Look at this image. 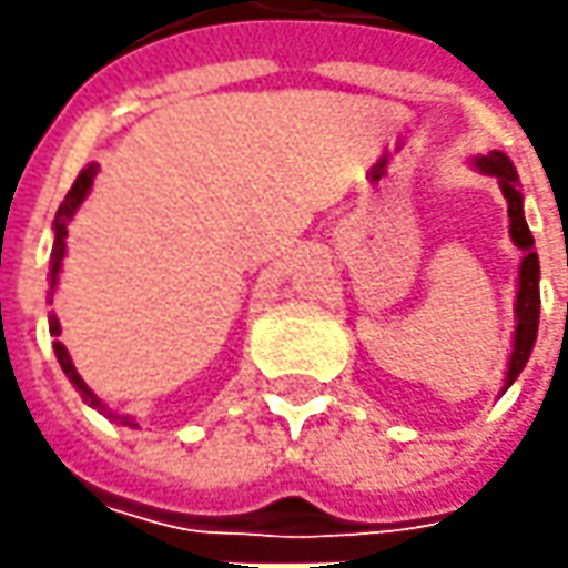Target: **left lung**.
<instances>
[{
  "label": "left lung",
  "instance_id": "obj_1",
  "mask_svg": "<svg viewBox=\"0 0 568 568\" xmlns=\"http://www.w3.org/2000/svg\"><path fill=\"white\" fill-rule=\"evenodd\" d=\"M474 166L487 176H496V183L503 189L506 202H509V233H513L515 246L521 250V268H518V294H515V338L513 357L506 369V385L503 392L518 379V373L525 369V363L531 357L537 341V322H540V262L535 252V236L525 221V207H521V192H518V173L513 161L503 151H490L484 158H477Z\"/></svg>",
  "mask_w": 568,
  "mask_h": 568
}]
</instances>
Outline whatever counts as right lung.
Returning a JSON list of instances; mask_svg holds the SVG:
<instances>
[{"label": "right lung", "mask_w": 568, "mask_h": 568, "mask_svg": "<svg viewBox=\"0 0 568 568\" xmlns=\"http://www.w3.org/2000/svg\"><path fill=\"white\" fill-rule=\"evenodd\" d=\"M98 164H88L81 173H78V180L72 183V189H69V195H65V202L59 205V211H55V221H53V252H50V277H53V287H55V277H59V268H62V255H65V240H69V221H72V214L78 211V205L88 199V192H91V186H94V176H98ZM50 296H53V291H50ZM50 335H59V318H55V313H50ZM55 351V361H59V366H62V373L69 376V382L75 385V392L84 398V402L91 404L94 410H100L103 417H110L113 424H125V426H139L135 420H129V417H122V414H116V410H106V404L100 402L98 395L84 385V379L78 376L75 363H72V357H69V351H65V344H59L55 341L53 344Z\"/></svg>", "instance_id": "right-lung-1"}]
</instances>
